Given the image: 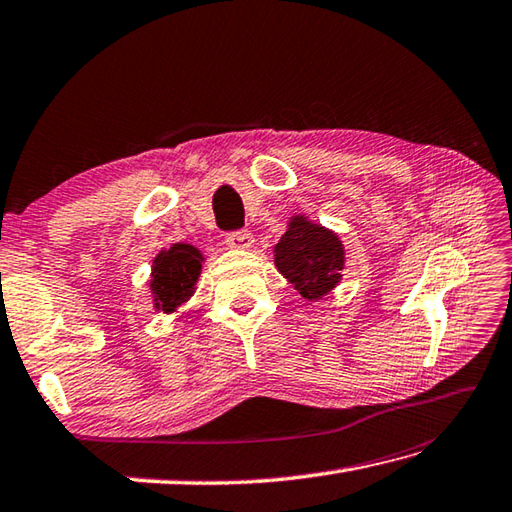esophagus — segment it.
<instances>
[{
    "mask_svg": "<svg viewBox=\"0 0 512 512\" xmlns=\"http://www.w3.org/2000/svg\"><path fill=\"white\" fill-rule=\"evenodd\" d=\"M225 243L232 249H249L254 245V236L247 229H236V232H227Z\"/></svg>",
    "mask_w": 512,
    "mask_h": 512,
    "instance_id": "1",
    "label": "esophagus"
}]
</instances>
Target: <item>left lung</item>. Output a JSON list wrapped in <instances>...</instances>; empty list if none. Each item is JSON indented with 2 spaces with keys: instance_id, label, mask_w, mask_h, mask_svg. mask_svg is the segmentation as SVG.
I'll return each instance as SVG.
<instances>
[{
  "instance_id": "8db88e82",
  "label": "left lung",
  "mask_w": 512,
  "mask_h": 512,
  "mask_svg": "<svg viewBox=\"0 0 512 512\" xmlns=\"http://www.w3.org/2000/svg\"><path fill=\"white\" fill-rule=\"evenodd\" d=\"M276 267L302 298L318 300L340 283L344 249L329 229L309 223L305 216L291 218L289 229L274 247Z\"/></svg>"
}]
</instances>
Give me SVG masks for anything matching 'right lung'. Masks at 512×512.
Returning a JSON list of instances; mask_svg holds the SVG:
<instances>
[{"instance_id":"1","label":"right lung","mask_w":512,"mask_h":512,"mask_svg":"<svg viewBox=\"0 0 512 512\" xmlns=\"http://www.w3.org/2000/svg\"><path fill=\"white\" fill-rule=\"evenodd\" d=\"M201 260L203 256L196 247L183 243L172 245L156 256L150 283L156 307L168 314L192 296L201 274Z\"/></svg>"}]
</instances>
